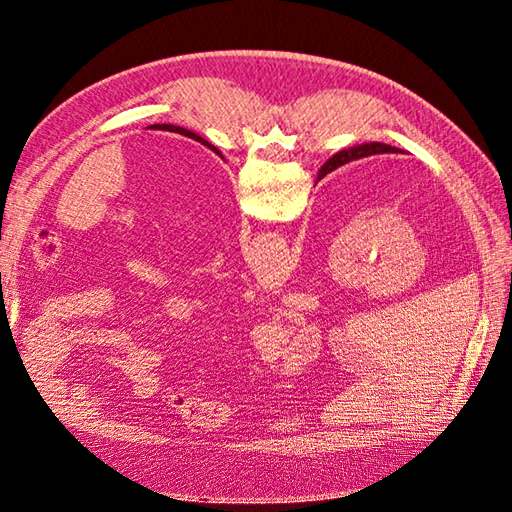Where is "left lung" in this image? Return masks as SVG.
Instances as JSON below:
<instances>
[{"mask_svg":"<svg viewBox=\"0 0 512 512\" xmlns=\"http://www.w3.org/2000/svg\"><path fill=\"white\" fill-rule=\"evenodd\" d=\"M151 128H153V130H168V132H177V134H183V136H188V138H194V141H198V143L207 145L211 151H215V153H218V156H220V151H218V149H215L211 143H207L205 138H200L198 134H194V132H190V130L179 128V126H170V123H160V126H158V123H156V126H151Z\"/></svg>","mask_w":512,"mask_h":512,"instance_id":"1","label":"left lung"}]
</instances>
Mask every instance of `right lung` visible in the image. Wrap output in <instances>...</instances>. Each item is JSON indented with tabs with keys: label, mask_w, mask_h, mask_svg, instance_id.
<instances>
[{
	"label": "right lung",
	"mask_w": 512,
	"mask_h": 512,
	"mask_svg": "<svg viewBox=\"0 0 512 512\" xmlns=\"http://www.w3.org/2000/svg\"><path fill=\"white\" fill-rule=\"evenodd\" d=\"M376 153H401V149L397 147H391V145H384V143H365V145H359V147H350V149H344L335 153V156L324 164L320 170H318V181L322 177H327L331 170L344 166L352 160H361V158H367V156H376Z\"/></svg>",
	"instance_id": "1"
}]
</instances>
